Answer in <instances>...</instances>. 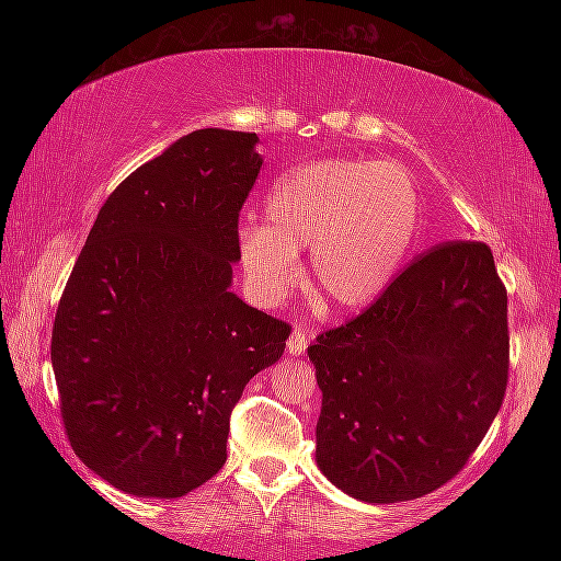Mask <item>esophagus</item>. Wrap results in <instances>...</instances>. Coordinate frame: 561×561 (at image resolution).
<instances>
[{
  "label": "esophagus",
  "mask_w": 561,
  "mask_h": 561,
  "mask_svg": "<svg viewBox=\"0 0 561 561\" xmlns=\"http://www.w3.org/2000/svg\"><path fill=\"white\" fill-rule=\"evenodd\" d=\"M309 339H311V329H309V327L294 324L291 336H289V341H287V351H289L291 356L304 354V351H307V346H309Z\"/></svg>",
  "instance_id": "esophagus-1"
}]
</instances>
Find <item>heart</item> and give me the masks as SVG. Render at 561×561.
I'll use <instances>...</instances> for the list:
<instances>
[{"mask_svg": "<svg viewBox=\"0 0 561 561\" xmlns=\"http://www.w3.org/2000/svg\"><path fill=\"white\" fill-rule=\"evenodd\" d=\"M262 220L237 232L244 284L262 307L291 291L297 252L309 247L311 287L329 307L356 311L401 272L421 225V193L398 163L324 158L274 180Z\"/></svg>", "mask_w": 561, "mask_h": 561, "instance_id": "1", "label": "heart"}]
</instances>
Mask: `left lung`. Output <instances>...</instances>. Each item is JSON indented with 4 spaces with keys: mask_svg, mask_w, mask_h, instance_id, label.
<instances>
[{
    "mask_svg": "<svg viewBox=\"0 0 561 561\" xmlns=\"http://www.w3.org/2000/svg\"><path fill=\"white\" fill-rule=\"evenodd\" d=\"M307 354L319 470L368 505L438 490L485 438L507 386V291L490 247H433Z\"/></svg>",
    "mask_w": 561,
    "mask_h": 561,
    "instance_id": "1",
    "label": "left lung"
}]
</instances>
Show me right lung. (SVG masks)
<instances>
[{
	"instance_id": "add662e5",
	"label": "right lung",
	"mask_w": 561,
	"mask_h": 561,
	"mask_svg": "<svg viewBox=\"0 0 561 561\" xmlns=\"http://www.w3.org/2000/svg\"><path fill=\"white\" fill-rule=\"evenodd\" d=\"M257 144L203 128L140 165L66 282L51 334L66 435L128 495L183 497L217 474L234 403L287 346L289 327L232 291Z\"/></svg>"
}]
</instances>
